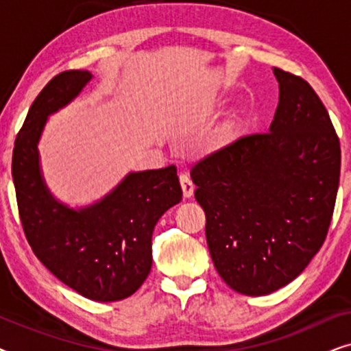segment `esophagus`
Segmentation results:
<instances>
[{"label":"esophagus","mask_w":351,"mask_h":351,"mask_svg":"<svg viewBox=\"0 0 351 351\" xmlns=\"http://www.w3.org/2000/svg\"><path fill=\"white\" fill-rule=\"evenodd\" d=\"M179 179H180V186H182V191H184V196H185V198H190V196L193 195V191H195L193 182L190 180V177L186 176L185 172H182V174L179 176Z\"/></svg>","instance_id":"esophagus-1"}]
</instances>
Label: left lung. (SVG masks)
<instances>
[{
  "mask_svg": "<svg viewBox=\"0 0 351 351\" xmlns=\"http://www.w3.org/2000/svg\"><path fill=\"white\" fill-rule=\"evenodd\" d=\"M273 71L280 102L270 132L239 137L190 171L214 265L246 295L270 294L305 270L339 189L340 142L328 110L304 78Z\"/></svg>",
  "mask_w": 351,
  "mask_h": 351,
  "instance_id": "obj_1",
  "label": "left lung"
}]
</instances>
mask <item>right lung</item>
<instances>
[{
    "label": "right lung",
    "mask_w": 351,
    "mask_h": 351,
    "mask_svg": "<svg viewBox=\"0 0 351 351\" xmlns=\"http://www.w3.org/2000/svg\"><path fill=\"white\" fill-rule=\"evenodd\" d=\"M89 71L56 75L32 104L12 152V179L23 233L52 275L88 299L132 295L152 268L158 219L182 199L176 166L129 174L112 193L73 210L52 199L43 184L38 141L46 118L80 94Z\"/></svg>",
    "instance_id": "1"
}]
</instances>
